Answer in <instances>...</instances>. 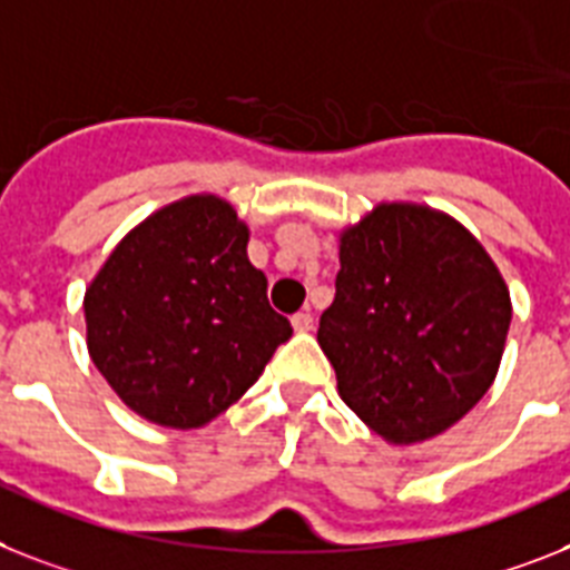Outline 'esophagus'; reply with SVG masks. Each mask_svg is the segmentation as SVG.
<instances>
[{
  "instance_id": "34e87169",
  "label": "esophagus",
  "mask_w": 570,
  "mask_h": 570,
  "mask_svg": "<svg viewBox=\"0 0 570 570\" xmlns=\"http://www.w3.org/2000/svg\"><path fill=\"white\" fill-rule=\"evenodd\" d=\"M291 326H294V332H312L314 328L312 312H296L294 317H291Z\"/></svg>"
}]
</instances>
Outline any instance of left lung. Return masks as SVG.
<instances>
[{
    "label": "left lung",
    "instance_id": "obj_1",
    "mask_svg": "<svg viewBox=\"0 0 570 570\" xmlns=\"http://www.w3.org/2000/svg\"><path fill=\"white\" fill-rule=\"evenodd\" d=\"M510 291L443 212L381 204L341 235L335 299L317 343L337 393L387 443L443 434L495 381Z\"/></svg>",
    "mask_w": 570,
    "mask_h": 570
}]
</instances>
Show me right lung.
<instances>
[{
	"instance_id": "right-lung-1",
	"label": "right lung",
	"mask_w": 570,
	"mask_h": 570,
	"mask_svg": "<svg viewBox=\"0 0 570 570\" xmlns=\"http://www.w3.org/2000/svg\"><path fill=\"white\" fill-rule=\"evenodd\" d=\"M247 227L215 195L154 212L83 296L92 364L121 402L168 428H200L247 393L291 337L247 258Z\"/></svg>"
}]
</instances>
